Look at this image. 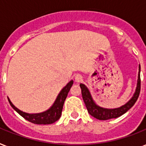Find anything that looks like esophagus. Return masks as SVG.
<instances>
[{
  "mask_svg": "<svg viewBox=\"0 0 146 146\" xmlns=\"http://www.w3.org/2000/svg\"><path fill=\"white\" fill-rule=\"evenodd\" d=\"M83 80V76L80 74H76L75 76V81L79 83V82H81Z\"/></svg>",
  "mask_w": 146,
  "mask_h": 146,
  "instance_id": "obj_1",
  "label": "esophagus"
}]
</instances>
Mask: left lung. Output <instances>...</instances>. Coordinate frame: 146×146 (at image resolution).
Here are the masks:
<instances>
[{"mask_svg": "<svg viewBox=\"0 0 146 146\" xmlns=\"http://www.w3.org/2000/svg\"><path fill=\"white\" fill-rule=\"evenodd\" d=\"M140 71H141V66L139 65L136 88H135V91L134 93L133 96L131 98L130 100H128L127 103H125L122 106L116 108H104L98 105L93 99L91 94L87 86L84 84H80V87L81 88L82 97H83L84 103L87 107L89 114L98 120H108L120 117L121 115H122L128 111L136 102L139 96L140 88H141Z\"/></svg>", "mask_w": 146, "mask_h": 146, "instance_id": "obj_1", "label": "left lung"}]
</instances>
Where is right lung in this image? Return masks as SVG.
<instances>
[{"label": "right lung", "mask_w": 146, "mask_h": 146, "mask_svg": "<svg viewBox=\"0 0 146 146\" xmlns=\"http://www.w3.org/2000/svg\"><path fill=\"white\" fill-rule=\"evenodd\" d=\"M73 84V80H70L60 90V92L59 93V94L56 98V100L54 101V103L52 104V105L48 110H46V111L43 112H40V113L29 114V113L22 111L21 110L17 108L13 104L12 102L9 99V98H7V99H8L10 104H11V106L12 107L13 109L18 112L21 117H23L25 119H26L27 121H29L32 123H34V124H37V125H49V124H52V123L56 122L61 117L64 101L66 97H67L68 93L70 91V88H71Z\"/></svg>", "instance_id": "obj_1"}]
</instances>
